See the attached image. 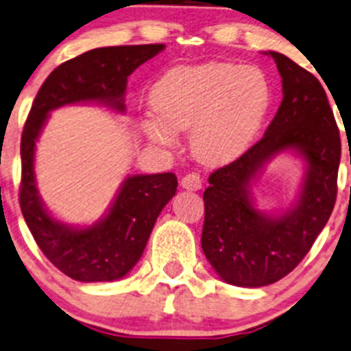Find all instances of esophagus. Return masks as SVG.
Here are the masks:
<instances>
[{"label":"esophagus","mask_w":351,"mask_h":351,"mask_svg":"<svg viewBox=\"0 0 351 351\" xmlns=\"http://www.w3.org/2000/svg\"><path fill=\"white\" fill-rule=\"evenodd\" d=\"M182 186L186 190H192V192H197V190L202 189V178L198 173H189L182 178Z\"/></svg>","instance_id":"esophagus-1"}]
</instances>
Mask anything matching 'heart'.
I'll return each mask as SVG.
<instances>
[{
    "mask_svg": "<svg viewBox=\"0 0 351 351\" xmlns=\"http://www.w3.org/2000/svg\"><path fill=\"white\" fill-rule=\"evenodd\" d=\"M274 105V88L254 66L207 62L168 71L153 90L158 115L144 122L146 136L171 146L175 132L190 131L193 154L207 165L243 156L260 134Z\"/></svg>",
    "mask_w": 351,
    "mask_h": 351,
    "instance_id": "1",
    "label": "heart"
}]
</instances>
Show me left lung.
Here are the masks:
<instances>
[{"instance_id":"8db88e82","label":"left lung","mask_w":351,"mask_h":351,"mask_svg":"<svg viewBox=\"0 0 351 351\" xmlns=\"http://www.w3.org/2000/svg\"><path fill=\"white\" fill-rule=\"evenodd\" d=\"M284 100L267 132L229 165L208 176L202 250L219 277L238 287L270 285L289 275L326 226L338 192L341 139L323 84L278 52H270ZM297 149L308 161L303 193L293 211L261 215L250 180L275 154Z\"/></svg>"}]
</instances>
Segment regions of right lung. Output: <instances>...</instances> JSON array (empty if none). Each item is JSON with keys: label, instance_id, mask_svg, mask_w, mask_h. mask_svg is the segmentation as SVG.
Wrapping results in <instances>:
<instances>
[{"label": "right lung", "instance_id": "obj_1", "mask_svg": "<svg viewBox=\"0 0 351 351\" xmlns=\"http://www.w3.org/2000/svg\"><path fill=\"white\" fill-rule=\"evenodd\" d=\"M165 49V44L119 45L88 51L56 67L38 90L25 122L20 154V207L35 243L47 260L80 282L125 277L143 256L159 212L176 193L175 173L129 176L112 208L90 228H69L47 214L34 175L35 141L51 110L100 101L123 112L127 77Z\"/></svg>", "mask_w": 351, "mask_h": 351}]
</instances>
